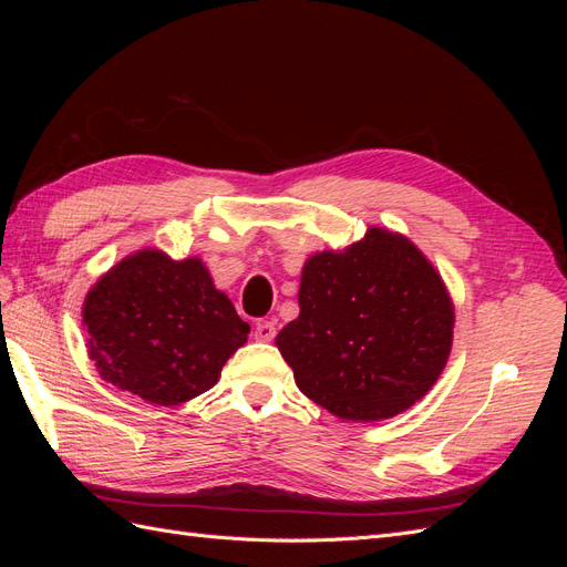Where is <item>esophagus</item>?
I'll return each mask as SVG.
<instances>
[{"instance_id":"34e87169","label":"esophagus","mask_w":567,"mask_h":567,"mask_svg":"<svg viewBox=\"0 0 567 567\" xmlns=\"http://www.w3.org/2000/svg\"><path fill=\"white\" fill-rule=\"evenodd\" d=\"M274 336H277V326H274V321H257L255 323V338L257 340L269 342V340H274Z\"/></svg>"}]
</instances>
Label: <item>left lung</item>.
<instances>
[{
    "instance_id": "obj_1",
    "label": "left lung",
    "mask_w": 567,
    "mask_h": 567,
    "mask_svg": "<svg viewBox=\"0 0 567 567\" xmlns=\"http://www.w3.org/2000/svg\"><path fill=\"white\" fill-rule=\"evenodd\" d=\"M300 315L277 336L298 388L348 421H381L433 388L452 350L454 307L409 238L373 227L302 267Z\"/></svg>"
}]
</instances>
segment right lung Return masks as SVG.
Segmentation results:
<instances>
[{"label":"right lung","instance_id":"1","mask_svg":"<svg viewBox=\"0 0 567 567\" xmlns=\"http://www.w3.org/2000/svg\"><path fill=\"white\" fill-rule=\"evenodd\" d=\"M90 357L115 388L161 406L210 390L250 326L196 257H125L96 281L82 310Z\"/></svg>","mask_w":567,"mask_h":567}]
</instances>
